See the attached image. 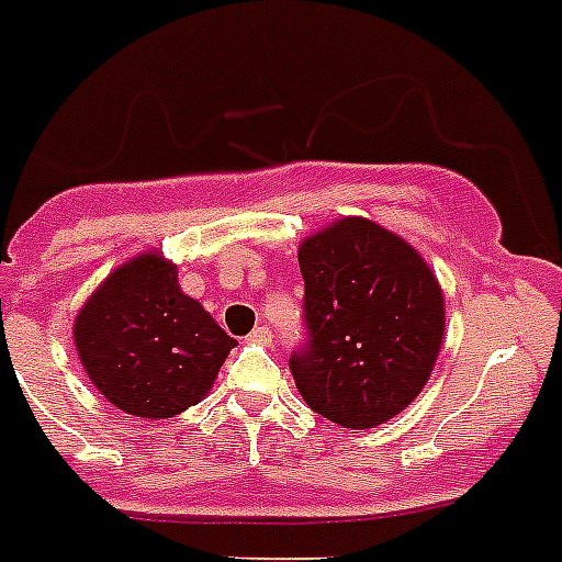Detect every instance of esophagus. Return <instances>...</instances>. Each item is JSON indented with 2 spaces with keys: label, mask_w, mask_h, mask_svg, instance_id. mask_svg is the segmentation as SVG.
Here are the masks:
<instances>
[{
  "label": "esophagus",
  "mask_w": 562,
  "mask_h": 562,
  "mask_svg": "<svg viewBox=\"0 0 562 562\" xmlns=\"http://www.w3.org/2000/svg\"><path fill=\"white\" fill-rule=\"evenodd\" d=\"M249 340H252V344H261V347H270L272 344V329L270 327H256L252 329V333H249Z\"/></svg>",
  "instance_id": "esophagus-1"
}]
</instances>
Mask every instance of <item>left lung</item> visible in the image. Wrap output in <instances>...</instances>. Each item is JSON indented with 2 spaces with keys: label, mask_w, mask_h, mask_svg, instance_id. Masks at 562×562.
I'll return each mask as SVG.
<instances>
[{
  "label": "left lung",
  "mask_w": 562,
  "mask_h": 562,
  "mask_svg": "<svg viewBox=\"0 0 562 562\" xmlns=\"http://www.w3.org/2000/svg\"><path fill=\"white\" fill-rule=\"evenodd\" d=\"M306 338L290 372L310 409L375 429L420 395L443 338V292L390 229L344 218L299 249Z\"/></svg>",
  "instance_id": "obj_1"
}]
</instances>
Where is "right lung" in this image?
Wrapping results in <instances>:
<instances>
[{"mask_svg":"<svg viewBox=\"0 0 562 562\" xmlns=\"http://www.w3.org/2000/svg\"><path fill=\"white\" fill-rule=\"evenodd\" d=\"M95 390L136 418H172L213 386L235 338L179 290L176 263L138 256L119 267L74 327Z\"/></svg>","mask_w":562,"mask_h":562,"instance_id":"1","label":"right lung"}]
</instances>
